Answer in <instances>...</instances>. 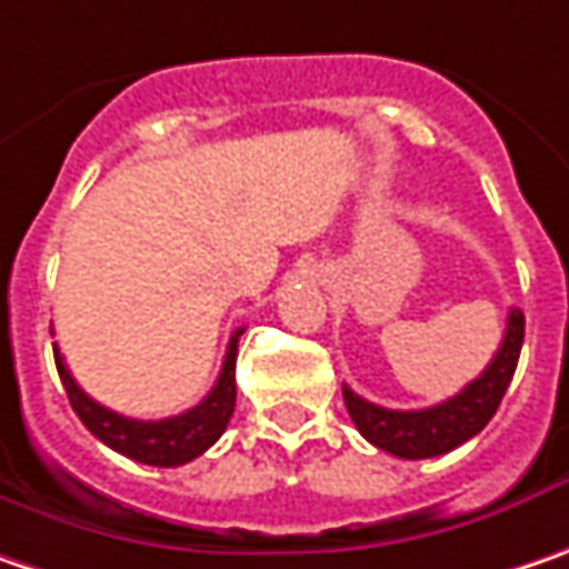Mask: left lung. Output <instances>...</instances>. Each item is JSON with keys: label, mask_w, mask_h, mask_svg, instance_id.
<instances>
[{"label": "left lung", "mask_w": 569, "mask_h": 569, "mask_svg": "<svg viewBox=\"0 0 569 569\" xmlns=\"http://www.w3.org/2000/svg\"><path fill=\"white\" fill-rule=\"evenodd\" d=\"M522 337H526V315L519 309H509L507 333H503L500 350L490 359V366L475 382L465 385L456 398L442 405L423 410H388L359 398L347 385H343V405L350 410L357 430L385 452L410 458V461L446 456L461 442H468L471 436H478L497 413L512 382Z\"/></svg>", "instance_id": "left-lung-1"}]
</instances>
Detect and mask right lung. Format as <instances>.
I'll list each match as a JSON object with an SVG mask.
<instances>
[{
  "label": "right lung",
  "instance_id": "obj_1",
  "mask_svg": "<svg viewBox=\"0 0 569 569\" xmlns=\"http://www.w3.org/2000/svg\"><path fill=\"white\" fill-rule=\"evenodd\" d=\"M238 337H241V328L229 340L222 372H219L210 395L197 408L184 410L178 417H164V420H133V417L113 413L104 405H98L94 398H88L76 385L72 372L66 369V359L60 357V347H53V357H57V369H60L62 388L69 395V405L79 413V420L86 423L91 436H98L104 446H111L113 452L133 458V461L156 465V468H174V465H187L197 456H203L232 420Z\"/></svg>",
  "mask_w": 569,
  "mask_h": 569
}]
</instances>
